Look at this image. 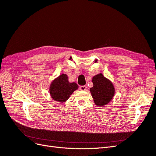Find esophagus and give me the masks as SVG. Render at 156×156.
Listing matches in <instances>:
<instances>
[{"instance_id": "esophagus-1", "label": "esophagus", "mask_w": 156, "mask_h": 156, "mask_svg": "<svg viewBox=\"0 0 156 156\" xmlns=\"http://www.w3.org/2000/svg\"><path fill=\"white\" fill-rule=\"evenodd\" d=\"M87 87L86 85L80 87V90H81L84 91V90H87Z\"/></svg>"}]
</instances>
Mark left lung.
Instances as JSON below:
<instances>
[{
  "mask_svg": "<svg viewBox=\"0 0 156 156\" xmlns=\"http://www.w3.org/2000/svg\"><path fill=\"white\" fill-rule=\"evenodd\" d=\"M93 87L90 88L94 103L98 107H103L109 103L115 94V88L109 79L102 73H99L92 78Z\"/></svg>",
  "mask_w": 156,
  "mask_h": 156,
  "instance_id": "left-lung-1",
  "label": "left lung"
}]
</instances>
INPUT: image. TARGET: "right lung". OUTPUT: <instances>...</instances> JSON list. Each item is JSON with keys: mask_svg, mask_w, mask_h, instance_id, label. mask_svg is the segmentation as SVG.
Masks as SVG:
<instances>
[{"mask_svg": "<svg viewBox=\"0 0 156 156\" xmlns=\"http://www.w3.org/2000/svg\"><path fill=\"white\" fill-rule=\"evenodd\" d=\"M79 88L77 83H69L66 74H62L55 79L50 84L49 93L56 101L64 103Z\"/></svg>", "mask_w": 156, "mask_h": 156, "instance_id": "1", "label": "right lung"}]
</instances>
